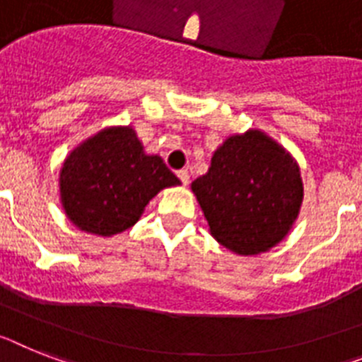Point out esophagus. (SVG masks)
I'll use <instances>...</instances> for the list:
<instances>
[{
  "mask_svg": "<svg viewBox=\"0 0 362 362\" xmlns=\"http://www.w3.org/2000/svg\"><path fill=\"white\" fill-rule=\"evenodd\" d=\"M176 176L180 178V182L184 184V186H187V184H189V173H187V169H180V171H176Z\"/></svg>",
  "mask_w": 362,
  "mask_h": 362,
  "instance_id": "34e87169",
  "label": "esophagus"
}]
</instances>
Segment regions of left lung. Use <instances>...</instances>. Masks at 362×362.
Listing matches in <instances>:
<instances>
[{"label":"left lung","mask_w":362,"mask_h":362,"mask_svg":"<svg viewBox=\"0 0 362 362\" xmlns=\"http://www.w3.org/2000/svg\"><path fill=\"white\" fill-rule=\"evenodd\" d=\"M191 189L211 235L241 256L278 245L293 228L303 199L293 156L259 130L228 138Z\"/></svg>","instance_id":"8db88e82"}]
</instances>
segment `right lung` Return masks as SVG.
I'll return each mask as SVG.
<instances>
[{
    "mask_svg": "<svg viewBox=\"0 0 362 362\" xmlns=\"http://www.w3.org/2000/svg\"><path fill=\"white\" fill-rule=\"evenodd\" d=\"M180 180L148 156L130 127H112L78 145L60 171L66 215L88 233L110 238L134 226L148 200Z\"/></svg>",
    "mask_w": 362,
    "mask_h": 362,
    "instance_id": "1",
    "label": "right lung"
}]
</instances>
